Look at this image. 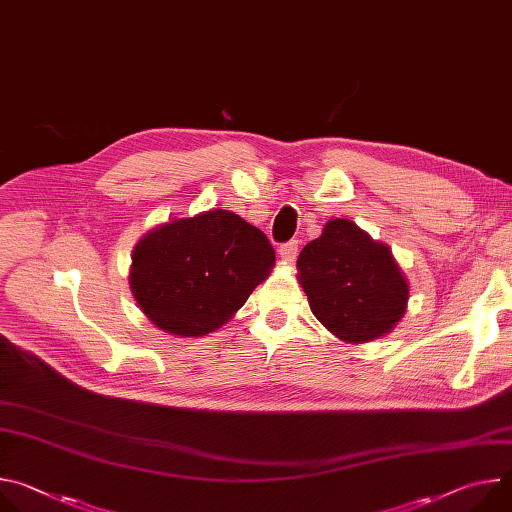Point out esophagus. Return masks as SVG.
Instances as JSON below:
<instances>
[{"label": "esophagus", "instance_id": "34e87169", "mask_svg": "<svg viewBox=\"0 0 512 512\" xmlns=\"http://www.w3.org/2000/svg\"><path fill=\"white\" fill-rule=\"evenodd\" d=\"M298 249H300L298 241H289V243L281 245V247H279V259H281L283 263H294L296 257H298Z\"/></svg>", "mask_w": 512, "mask_h": 512}]
</instances>
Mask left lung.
Masks as SVG:
<instances>
[{"label": "left lung", "mask_w": 512, "mask_h": 512, "mask_svg": "<svg viewBox=\"0 0 512 512\" xmlns=\"http://www.w3.org/2000/svg\"><path fill=\"white\" fill-rule=\"evenodd\" d=\"M312 314L346 344L389 334L407 310L409 283L389 245L348 218H332L298 257Z\"/></svg>", "instance_id": "obj_1"}]
</instances>
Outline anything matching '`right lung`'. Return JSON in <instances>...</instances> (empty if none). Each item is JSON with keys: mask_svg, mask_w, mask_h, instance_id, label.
<instances>
[{"mask_svg": "<svg viewBox=\"0 0 512 512\" xmlns=\"http://www.w3.org/2000/svg\"><path fill=\"white\" fill-rule=\"evenodd\" d=\"M275 265L267 237L231 210L170 218L133 247L131 294L156 328L198 338L225 326Z\"/></svg>", "mask_w": 512, "mask_h": 512, "instance_id": "add662e5", "label": "right lung"}]
</instances>
